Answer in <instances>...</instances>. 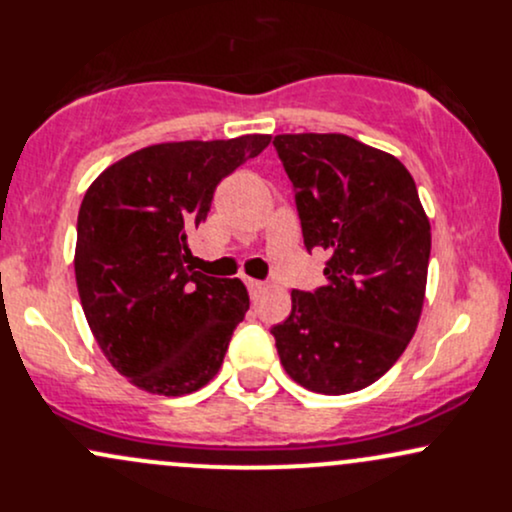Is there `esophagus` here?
I'll list each match as a JSON object with an SVG mask.
<instances>
[{"label":"esophagus","instance_id":"esophagus-1","mask_svg":"<svg viewBox=\"0 0 512 512\" xmlns=\"http://www.w3.org/2000/svg\"><path fill=\"white\" fill-rule=\"evenodd\" d=\"M245 284H248V291L252 298H260V293L267 289V284H262V281H257V279H245Z\"/></svg>","mask_w":512,"mask_h":512}]
</instances>
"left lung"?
Returning <instances> with one entry per match:
<instances>
[{
  "mask_svg": "<svg viewBox=\"0 0 512 512\" xmlns=\"http://www.w3.org/2000/svg\"><path fill=\"white\" fill-rule=\"evenodd\" d=\"M305 248L327 250V284L291 291L272 327L281 366L320 395L363 390L397 363L426 298L431 223L411 173L346 134H279Z\"/></svg>",
  "mask_w": 512,
  "mask_h": 512,
  "instance_id": "obj_1",
  "label": "left lung"
}]
</instances>
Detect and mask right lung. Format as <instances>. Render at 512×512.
<instances>
[{"instance_id": "1", "label": "right lung", "mask_w": 512, "mask_h": 512, "mask_svg": "<svg viewBox=\"0 0 512 512\" xmlns=\"http://www.w3.org/2000/svg\"><path fill=\"white\" fill-rule=\"evenodd\" d=\"M269 142L146 146L86 190L74 252L81 308L110 366L139 390L182 397L219 373L250 296L240 279L187 267V236L207 219L216 185Z\"/></svg>"}]
</instances>
